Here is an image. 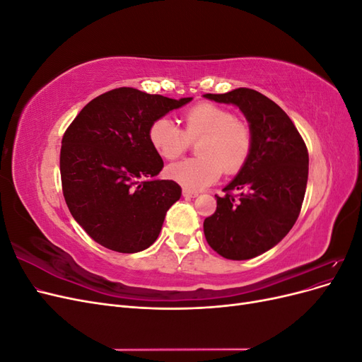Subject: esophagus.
I'll return each instance as SVG.
<instances>
[{"label": "esophagus", "instance_id": "34e87169", "mask_svg": "<svg viewBox=\"0 0 362 362\" xmlns=\"http://www.w3.org/2000/svg\"><path fill=\"white\" fill-rule=\"evenodd\" d=\"M182 196H184V198H196V196H198V192L184 189V190H182Z\"/></svg>", "mask_w": 362, "mask_h": 362}]
</instances>
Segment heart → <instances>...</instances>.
<instances>
[{"label":"heart","instance_id":"heart-1","mask_svg":"<svg viewBox=\"0 0 362 362\" xmlns=\"http://www.w3.org/2000/svg\"><path fill=\"white\" fill-rule=\"evenodd\" d=\"M184 129L168 117H160L149 127V141L164 160H175L189 151L190 141L198 144V158L173 163L168 177L187 190H201L221 178L222 172L233 175L242 169L252 152L254 136L247 122L233 112L210 103L193 105L185 112Z\"/></svg>","mask_w":362,"mask_h":362}]
</instances>
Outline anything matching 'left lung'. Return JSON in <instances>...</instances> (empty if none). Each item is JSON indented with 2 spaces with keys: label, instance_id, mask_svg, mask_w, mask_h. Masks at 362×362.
Listing matches in <instances>:
<instances>
[{
  "label": "left lung",
  "instance_id": "1",
  "mask_svg": "<svg viewBox=\"0 0 362 362\" xmlns=\"http://www.w3.org/2000/svg\"><path fill=\"white\" fill-rule=\"evenodd\" d=\"M204 96L237 105L254 136L249 160L223 189L225 196L216 194L217 208L204 221V234L223 258H254L278 245L298 221L308 181V149L287 113L262 93L240 87Z\"/></svg>",
  "mask_w": 362,
  "mask_h": 362
}]
</instances>
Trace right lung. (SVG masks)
I'll return each instance as SVG.
<instances>
[{
  "label": "right lung",
  "mask_w": 362,
  "mask_h": 362,
  "mask_svg": "<svg viewBox=\"0 0 362 362\" xmlns=\"http://www.w3.org/2000/svg\"><path fill=\"white\" fill-rule=\"evenodd\" d=\"M192 101L119 87L96 96L64 131L60 175L72 217L101 246L134 254L156 242L181 187L157 180L154 120Z\"/></svg>",
  "instance_id": "add662e5"
}]
</instances>
